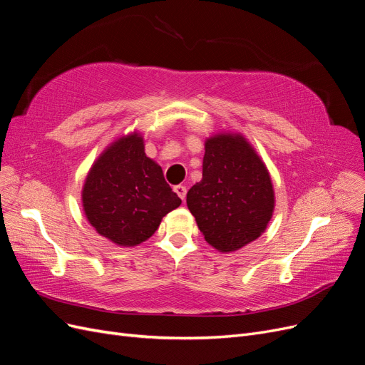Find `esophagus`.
<instances>
[{
	"label": "esophagus",
	"mask_w": 365,
	"mask_h": 365,
	"mask_svg": "<svg viewBox=\"0 0 365 365\" xmlns=\"http://www.w3.org/2000/svg\"><path fill=\"white\" fill-rule=\"evenodd\" d=\"M175 192H176V195H178L181 200L184 201L185 200V195H187V189H185V185H182V184H178V185H175V189H173Z\"/></svg>",
	"instance_id": "esophagus-1"
}]
</instances>
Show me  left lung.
I'll use <instances>...</instances> for the list:
<instances>
[{
	"instance_id": "left-lung-1",
	"label": "left lung",
	"mask_w": 365,
	"mask_h": 365,
	"mask_svg": "<svg viewBox=\"0 0 365 365\" xmlns=\"http://www.w3.org/2000/svg\"><path fill=\"white\" fill-rule=\"evenodd\" d=\"M274 204L269 172L245 137L224 132L207 138L202 180L187 193V207L208 245L233 252L256 240Z\"/></svg>"
}]
</instances>
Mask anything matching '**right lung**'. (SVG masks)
<instances>
[{"label":"right lung","instance_id":"obj_1","mask_svg":"<svg viewBox=\"0 0 365 365\" xmlns=\"http://www.w3.org/2000/svg\"><path fill=\"white\" fill-rule=\"evenodd\" d=\"M83 212L96 231L120 247H135L158 230L161 219L181 205L160 165L146 157L138 132L108 146L88 172Z\"/></svg>","mask_w":365,"mask_h":365}]
</instances>
